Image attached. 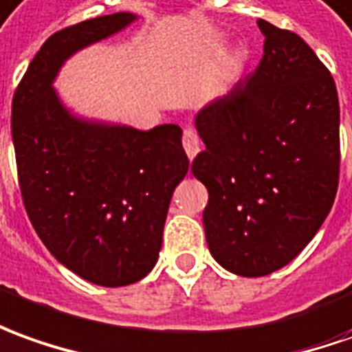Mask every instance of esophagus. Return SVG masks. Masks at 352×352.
Instances as JSON below:
<instances>
[{
	"mask_svg": "<svg viewBox=\"0 0 352 352\" xmlns=\"http://www.w3.org/2000/svg\"><path fill=\"white\" fill-rule=\"evenodd\" d=\"M182 144H184V149L188 153V157L193 161L195 155L201 151V142L193 128H186V130H184V140H182Z\"/></svg>",
	"mask_w": 352,
	"mask_h": 352,
	"instance_id": "obj_1",
	"label": "esophagus"
}]
</instances>
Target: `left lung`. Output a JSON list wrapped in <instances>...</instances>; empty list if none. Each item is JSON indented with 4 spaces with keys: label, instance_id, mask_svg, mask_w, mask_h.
<instances>
[{
    "label": "left lung",
    "instance_id": "left-lung-1",
    "mask_svg": "<svg viewBox=\"0 0 352 352\" xmlns=\"http://www.w3.org/2000/svg\"><path fill=\"white\" fill-rule=\"evenodd\" d=\"M256 24L263 59L195 115L205 151L191 162L208 191V251L245 278L280 270L309 245L339 182L336 82L297 34Z\"/></svg>",
    "mask_w": 352,
    "mask_h": 352
}]
</instances>
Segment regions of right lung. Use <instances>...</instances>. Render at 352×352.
Returning a JSON list of instances; mask_svg holds the SVG:
<instances>
[{"label": "right lung", "instance_id": "right-lung-1", "mask_svg": "<svg viewBox=\"0 0 352 352\" xmlns=\"http://www.w3.org/2000/svg\"><path fill=\"white\" fill-rule=\"evenodd\" d=\"M89 19L50 36L14 91L19 186L36 234L80 278L122 287L151 272L172 193L190 161L176 124L135 130L74 115L53 82L65 60L134 23Z\"/></svg>", "mask_w": 352, "mask_h": 352}]
</instances>
